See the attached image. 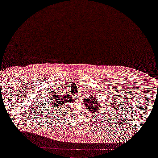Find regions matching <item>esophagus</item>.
I'll list each match as a JSON object with an SVG mask.
<instances>
[{
    "mask_svg": "<svg viewBox=\"0 0 158 158\" xmlns=\"http://www.w3.org/2000/svg\"><path fill=\"white\" fill-rule=\"evenodd\" d=\"M74 98L76 99V100H78V99H79L78 95H74Z\"/></svg>",
    "mask_w": 158,
    "mask_h": 158,
    "instance_id": "obj_1",
    "label": "esophagus"
}]
</instances>
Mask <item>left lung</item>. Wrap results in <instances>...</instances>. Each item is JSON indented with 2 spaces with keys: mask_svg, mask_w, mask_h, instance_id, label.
I'll return each instance as SVG.
<instances>
[{
  "mask_svg": "<svg viewBox=\"0 0 158 158\" xmlns=\"http://www.w3.org/2000/svg\"><path fill=\"white\" fill-rule=\"evenodd\" d=\"M89 98L83 99V103H85V106L87 108L88 111L90 112V114H95L99 113V111H101L103 105H101V103L98 102L97 101L96 96L94 95H88Z\"/></svg>",
  "mask_w": 158,
  "mask_h": 158,
  "instance_id": "8db88e82",
  "label": "left lung"
}]
</instances>
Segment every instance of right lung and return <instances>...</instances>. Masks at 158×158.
<instances>
[{
    "label": "right lung",
    "instance_id": "obj_1",
    "mask_svg": "<svg viewBox=\"0 0 158 158\" xmlns=\"http://www.w3.org/2000/svg\"><path fill=\"white\" fill-rule=\"evenodd\" d=\"M75 102V101L72 98V96L70 94H67L66 95H61L58 94L57 90H52V94L49 97V102L47 106L46 111L48 112V114L52 113V115H54L56 111H58V109H60L62 106L65 103Z\"/></svg>",
    "mask_w": 158,
    "mask_h": 158
}]
</instances>
